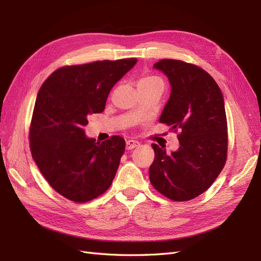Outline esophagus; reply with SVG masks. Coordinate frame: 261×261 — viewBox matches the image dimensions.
<instances>
[{
	"label": "esophagus",
	"instance_id": "obj_1",
	"mask_svg": "<svg viewBox=\"0 0 261 261\" xmlns=\"http://www.w3.org/2000/svg\"><path fill=\"white\" fill-rule=\"evenodd\" d=\"M125 145H126V150H132V149H135L136 147L139 146L140 143L136 140H126Z\"/></svg>",
	"mask_w": 261,
	"mask_h": 261
}]
</instances>
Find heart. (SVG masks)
<instances>
[{"label": "heart", "mask_w": 261, "mask_h": 261, "mask_svg": "<svg viewBox=\"0 0 261 261\" xmlns=\"http://www.w3.org/2000/svg\"><path fill=\"white\" fill-rule=\"evenodd\" d=\"M147 83H160V84H163L162 81H160L158 77H154V76H145L142 77V79L139 81L138 84H147Z\"/></svg>", "instance_id": "obj_1"}]
</instances>
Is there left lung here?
<instances>
[{"instance_id": "obj_1", "label": "left lung", "mask_w": 261, "mask_h": 261, "mask_svg": "<svg viewBox=\"0 0 261 261\" xmlns=\"http://www.w3.org/2000/svg\"><path fill=\"white\" fill-rule=\"evenodd\" d=\"M168 77L170 96L159 122L179 131V148L170 153L152 143L154 160L149 178L173 201H190L213 184L223 169L228 124L222 92L204 69L181 60L153 65Z\"/></svg>"}]
</instances>
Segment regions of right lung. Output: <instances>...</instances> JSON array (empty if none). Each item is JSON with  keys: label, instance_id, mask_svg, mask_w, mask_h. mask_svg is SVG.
<instances>
[{"label": "right lung", "instance_id": "obj_1", "mask_svg": "<svg viewBox=\"0 0 261 261\" xmlns=\"http://www.w3.org/2000/svg\"><path fill=\"white\" fill-rule=\"evenodd\" d=\"M136 58L66 66L38 92L30 125L32 158L55 191L73 202L92 201L112 184L125 149L123 138L103 142L85 135L88 115L105 109L110 91Z\"/></svg>", "mask_w": 261, "mask_h": 261}]
</instances>
